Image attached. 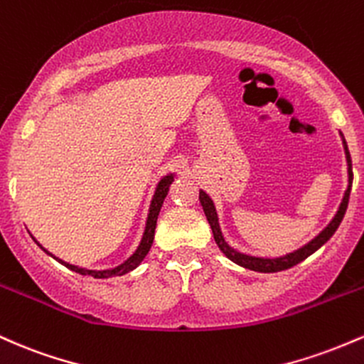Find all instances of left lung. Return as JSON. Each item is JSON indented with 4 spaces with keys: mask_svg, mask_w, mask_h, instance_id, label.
I'll list each match as a JSON object with an SVG mask.
<instances>
[{
    "mask_svg": "<svg viewBox=\"0 0 364 364\" xmlns=\"http://www.w3.org/2000/svg\"><path fill=\"white\" fill-rule=\"evenodd\" d=\"M342 137V144H344V151H346V161H347V189L344 193V198H342L341 206H338L336 216L332 218V222L326 225L323 230L320 232L314 239L309 240L308 244H304L303 247L296 249V251L287 252L285 256H279V258H259V256H249L244 255V252L235 251L234 247H230L227 244L225 237L222 234V228H220L218 223V215H216V208L211 198L208 196L204 191H199V201H201V206L204 210V215H206L208 223H210L211 230H213V237H215V242L218 244L220 251L227 256L228 259L234 261V263L239 264V267L247 268V270H255V272H261V273H273V272H282V270H287V268L294 267V264L301 263L304 261L308 256H311L314 251H318L326 240L330 239L336 230L341 225L342 218H344L346 210H347V203H349V194H350V187H353V163H350V154L349 149H347V142L344 136L341 134Z\"/></svg>",
    "mask_w": 364,
    "mask_h": 364,
    "instance_id": "obj_1",
    "label": "left lung"
}]
</instances>
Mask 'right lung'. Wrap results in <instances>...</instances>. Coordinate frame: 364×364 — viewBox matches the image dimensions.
<instances>
[{
  "label": "right lung",
  "instance_id": "add662e5",
  "mask_svg": "<svg viewBox=\"0 0 364 364\" xmlns=\"http://www.w3.org/2000/svg\"><path fill=\"white\" fill-rule=\"evenodd\" d=\"M173 182V173H168L165 175V177L161 178L160 182H158L156 186V191H154V196L153 199H151V206H149V213H148V220H146V227H144V234H142V239L141 242H139V246L136 249V252H134L130 258H127L124 261L122 264H118L115 268H109V270H85V268H79L75 267V264H70V263H65V261H61L56 258V256H53L51 252H48L46 249H44L41 244L38 242V246L43 249L44 252H48V255L53 256L56 261H60L61 264H65L67 268H70L72 272H77L80 273V275H91L94 279H112V277H120V275H125V273L136 270L139 264L142 263V259L146 258V255L149 252L151 246H153V239H154V228H156V220H158V215H160V210L163 206V201H165L166 194H168V189H170V183Z\"/></svg>",
  "mask_w": 364,
  "mask_h": 364
}]
</instances>
